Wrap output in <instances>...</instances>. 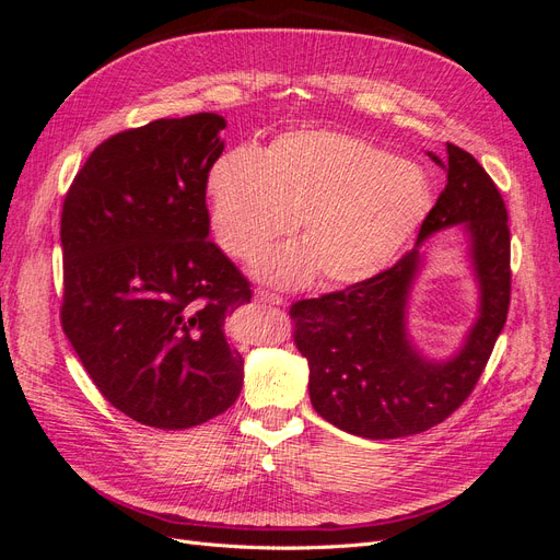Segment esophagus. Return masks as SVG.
Here are the masks:
<instances>
[{
  "label": "esophagus",
  "mask_w": 560,
  "mask_h": 560,
  "mask_svg": "<svg viewBox=\"0 0 560 560\" xmlns=\"http://www.w3.org/2000/svg\"><path fill=\"white\" fill-rule=\"evenodd\" d=\"M254 301L257 303H268V306H284V299L278 294H270L266 290H257L254 292Z\"/></svg>",
  "instance_id": "1"
}]
</instances>
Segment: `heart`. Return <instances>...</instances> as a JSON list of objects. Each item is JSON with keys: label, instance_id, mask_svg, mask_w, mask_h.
<instances>
[{"label": "heart", "instance_id": "heart-1", "mask_svg": "<svg viewBox=\"0 0 560 560\" xmlns=\"http://www.w3.org/2000/svg\"><path fill=\"white\" fill-rule=\"evenodd\" d=\"M206 196L212 235L235 259L254 257L296 219L303 245L254 261V276L278 287L308 282L317 270L334 284L374 278L432 202L422 167L338 130L282 132L259 154L231 149L210 165Z\"/></svg>", "mask_w": 560, "mask_h": 560}]
</instances>
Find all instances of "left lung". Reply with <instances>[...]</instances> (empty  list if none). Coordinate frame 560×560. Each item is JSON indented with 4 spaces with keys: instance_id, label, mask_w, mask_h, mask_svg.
Instances as JSON below:
<instances>
[{
    "instance_id": "1",
    "label": "left lung",
    "mask_w": 560,
    "mask_h": 560,
    "mask_svg": "<svg viewBox=\"0 0 560 560\" xmlns=\"http://www.w3.org/2000/svg\"><path fill=\"white\" fill-rule=\"evenodd\" d=\"M446 189L420 226L411 252L383 273L343 292L292 306L294 343L308 360L313 409L338 430L366 439L425 432L460 406L506 322L512 292L510 226L493 179L471 154L446 144ZM460 225L480 290V311L462 348L451 359H425L408 331V301L424 265L421 243Z\"/></svg>"
}]
</instances>
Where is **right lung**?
I'll return each instance as SVG.
<instances>
[{
	"label": "right lung",
	"instance_id": "1",
	"mask_svg": "<svg viewBox=\"0 0 560 560\" xmlns=\"http://www.w3.org/2000/svg\"><path fill=\"white\" fill-rule=\"evenodd\" d=\"M226 118H159L100 144L65 196L62 329L103 397L159 430L238 399L224 322L249 282L210 235L206 175Z\"/></svg>",
	"mask_w": 560,
	"mask_h": 560
}]
</instances>
